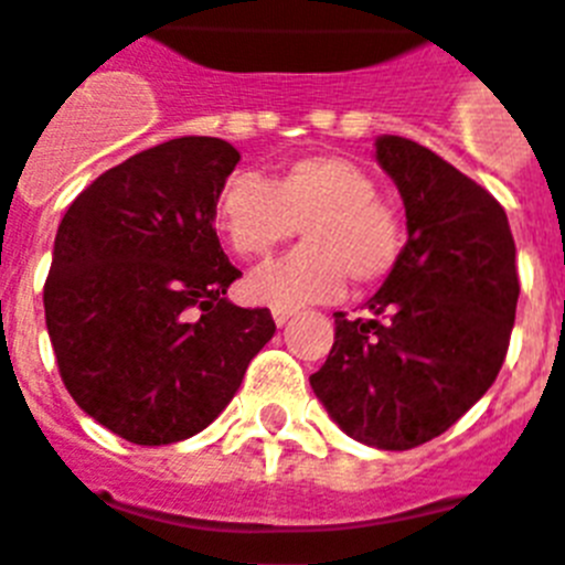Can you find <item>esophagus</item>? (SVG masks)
I'll use <instances>...</instances> for the list:
<instances>
[{
	"label": "esophagus",
	"mask_w": 565,
	"mask_h": 565,
	"mask_svg": "<svg viewBox=\"0 0 565 565\" xmlns=\"http://www.w3.org/2000/svg\"><path fill=\"white\" fill-rule=\"evenodd\" d=\"M292 317V310L290 308H273V319H275V326H284L287 319Z\"/></svg>",
	"instance_id": "esophagus-1"
}]
</instances>
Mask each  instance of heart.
<instances>
[{
  "label": "heart",
  "mask_w": 565,
  "mask_h": 565,
  "mask_svg": "<svg viewBox=\"0 0 565 565\" xmlns=\"http://www.w3.org/2000/svg\"><path fill=\"white\" fill-rule=\"evenodd\" d=\"M216 225L234 255L264 260L301 228L305 246L246 281L260 305L337 299L352 278L372 290L398 266L404 220L366 167L343 154H305L273 179L231 172L216 193Z\"/></svg>",
  "instance_id": "1"
}]
</instances>
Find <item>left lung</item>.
Wrapping results in <instances>:
<instances>
[{"label":"left lung","mask_w":565,"mask_h":565,"mask_svg":"<svg viewBox=\"0 0 565 565\" xmlns=\"http://www.w3.org/2000/svg\"><path fill=\"white\" fill-rule=\"evenodd\" d=\"M404 199L407 243L370 317L334 313L310 386L340 428L407 451L446 434L499 377L516 319V243L490 190L404 137L377 140Z\"/></svg>","instance_id":"left-lung-1"}]
</instances>
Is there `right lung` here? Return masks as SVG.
Returning <instances> with one entry per match:
<instances>
[{"instance_id":"right-lung-1","label":"right lung","mask_w":565,"mask_h":565,"mask_svg":"<svg viewBox=\"0 0 565 565\" xmlns=\"http://www.w3.org/2000/svg\"><path fill=\"white\" fill-rule=\"evenodd\" d=\"M239 163L220 137L128 158L61 220L43 308L61 381L87 416L137 446L204 430L275 334L269 308L225 299L216 193Z\"/></svg>"}]
</instances>
